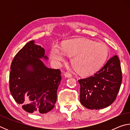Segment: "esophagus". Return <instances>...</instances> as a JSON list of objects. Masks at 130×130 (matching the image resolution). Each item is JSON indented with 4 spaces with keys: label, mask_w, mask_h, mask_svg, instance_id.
I'll return each mask as SVG.
<instances>
[{
    "label": "esophagus",
    "mask_w": 130,
    "mask_h": 130,
    "mask_svg": "<svg viewBox=\"0 0 130 130\" xmlns=\"http://www.w3.org/2000/svg\"><path fill=\"white\" fill-rule=\"evenodd\" d=\"M64 76H65V77H67V78H70V77H72V74H70V73H68V72L65 73L64 74Z\"/></svg>",
    "instance_id": "obj_1"
}]
</instances>
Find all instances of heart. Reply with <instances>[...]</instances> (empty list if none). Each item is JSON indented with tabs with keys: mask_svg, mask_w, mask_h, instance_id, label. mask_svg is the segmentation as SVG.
I'll list each match as a JSON object with an SVG mask.
<instances>
[{
	"mask_svg": "<svg viewBox=\"0 0 130 130\" xmlns=\"http://www.w3.org/2000/svg\"><path fill=\"white\" fill-rule=\"evenodd\" d=\"M66 54L72 57V64L79 73L89 74L103 64L108 54V49L102 42L77 39L67 41L62 47L54 45L50 51V58L57 63L64 61Z\"/></svg>",
	"mask_w": 130,
	"mask_h": 130,
	"instance_id": "b5f03b06",
	"label": "heart"
}]
</instances>
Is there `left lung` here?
I'll return each mask as SVG.
<instances>
[{
    "label": "left lung",
    "instance_id": "1",
    "mask_svg": "<svg viewBox=\"0 0 130 130\" xmlns=\"http://www.w3.org/2000/svg\"><path fill=\"white\" fill-rule=\"evenodd\" d=\"M122 81L120 62L115 55L93 75L78 80L81 104L90 109L108 107L115 100Z\"/></svg>",
    "mask_w": 130,
    "mask_h": 130
}]
</instances>
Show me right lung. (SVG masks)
Segmentation results:
<instances>
[{
    "label": "right lung",
    "instance_id": "1",
    "mask_svg": "<svg viewBox=\"0 0 130 130\" xmlns=\"http://www.w3.org/2000/svg\"><path fill=\"white\" fill-rule=\"evenodd\" d=\"M45 49L30 41L15 55L11 65L10 91L15 102L29 113H45L57 101L61 76L60 69L46 67Z\"/></svg>",
    "mask_w": 130,
    "mask_h": 130
}]
</instances>
